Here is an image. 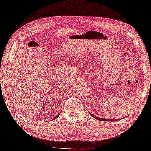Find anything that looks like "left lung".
I'll return each mask as SVG.
<instances>
[{"label": "left lung", "mask_w": 151, "mask_h": 151, "mask_svg": "<svg viewBox=\"0 0 151 151\" xmlns=\"http://www.w3.org/2000/svg\"><path fill=\"white\" fill-rule=\"evenodd\" d=\"M90 115H91L92 117H94L95 119H98V120H99V121H103V122H105V121H106V122H109V121H111V122H112V121H113V120H114V121H116V120L117 119H103V118H101V117H96V116H94V115H93L92 114H91V113H90Z\"/></svg>", "instance_id": "obj_1"}]
</instances>
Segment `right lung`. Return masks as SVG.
I'll use <instances>...</instances> for the list:
<instances>
[{
    "instance_id": "right-lung-1",
    "label": "right lung",
    "mask_w": 151,
    "mask_h": 151,
    "mask_svg": "<svg viewBox=\"0 0 151 151\" xmlns=\"http://www.w3.org/2000/svg\"><path fill=\"white\" fill-rule=\"evenodd\" d=\"M58 116H59V115H57V116H56V117H55L54 118V119H56L57 117H58Z\"/></svg>"
}]
</instances>
